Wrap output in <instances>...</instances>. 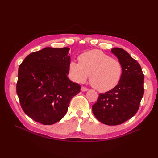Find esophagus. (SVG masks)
I'll list each match as a JSON object with an SVG mask.
<instances>
[{
    "mask_svg": "<svg viewBox=\"0 0 158 158\" xmlns=\"http://www.w3.org/2000/svg\"><path fill=\"white\" fill-rule=\"evenodd\" d=\"M88 90V89L85 87H84V86L81 87V91H82V92H87Z\"/></svg>",
    "mask_w": 158,
    "mask_h": 158,
    "instance_id": "esophagus-1",
    "label": "esophagus"
}]
</instances>
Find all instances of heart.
<instances>
[{
	"instance_id": "heart-1",
	"label": "heart",
	"mask_w": 158,
	"mask_h": 158,
	"mask_svg": "<svg viewBox=\"0 0 158 158\" xmlns=\"http://www.w3.org/2000/svg\"><path fill=\"white\" fill-rule=\"evenodd\" d=\"M78 59L80 63L71 61L69 65L70 76L74 82L83 83L89 76L91 85L100 92H109L120 82L123 66L118 59L99 50L85 52Z\"/></svg>"
}]
</instances>
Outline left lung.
Masks as SVG:
<instances>
[{
  "label": "left lung",
  "mask_w": 158,
  "mask_h": 158,
  "mask_svg": "<svg viewBox=\"0 0 158 158\" xmlns=\"http://www.w3.org/2000/svg\"><path fill=\"white\" fill-rule=\"evenodd\" d=\"M123 66L118 84L105 94H99L92 106L93 113L105 125H118L132 117L138 111L144 95V76L140 65L121 48L111 49Z\"/></svg>",
  "instance_id": "8db88e82"
}]
</instances>
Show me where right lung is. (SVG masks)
Masks as SVG:
<instances>
[{
    "mask_svg": "<svg viewBox=\"0 0 158 158\" xmlns=\"http://www.w3.org/2000/svg\"><path fill=\"white\" fill-rule=\"evenodd\" d=\"M69 47L33 52L19 66L16 92L23 111L36 122L49 125L60 121L80 85L68 78Z\"/></svg>",
    "mask_w": 158,
    "mask_h": 158,
    "instance_id": "obj_1",
    "label": "right lung"
}]
</instances>
